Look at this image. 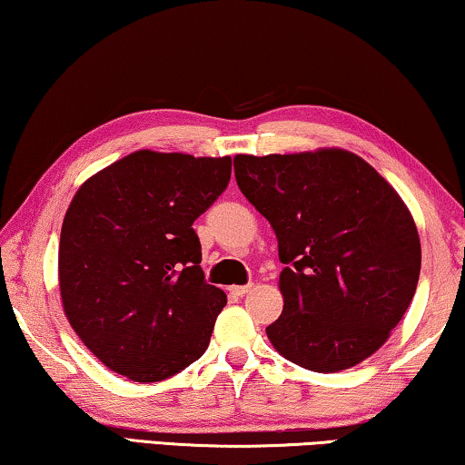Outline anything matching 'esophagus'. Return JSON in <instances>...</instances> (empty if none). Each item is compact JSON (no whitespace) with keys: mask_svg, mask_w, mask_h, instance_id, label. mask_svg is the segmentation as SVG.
<instances>
[{"mask_svg":"<svg viewBox=\"0 0 465 465\" xmlns=\"http://www.w3.org/2000/svg\"><path fill=\"white\" fill-rule=\"evenodd\" d=\"M251 290H252V283H246V286H232L230 292L233 296H244V294L251 292Z\"/></svg>","mask_w":465,"mask_h":465,"instance_id":"esophagus-1","label":"esophagus"}]
</instances>
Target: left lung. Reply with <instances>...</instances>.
I'll return each mask as SVG.
<instances>
[{
  "mask_svg": "<svg viewBox=\"0 0 465 465\" xmlns=\"http://www.w3.org/2000/svg\"><path fill=\"white\" fill-rule=\"evenodd\" d=\"M235 182L277 235L280 355L334 373L382 346L418 288L421 248L392 185L346 150L233 158Z\"/></svg>",
  "mask_w": 465,
  "mask_h": 465,
  "instance_id": "8db88e82",
  "label": "left lung"
}]
</instances>
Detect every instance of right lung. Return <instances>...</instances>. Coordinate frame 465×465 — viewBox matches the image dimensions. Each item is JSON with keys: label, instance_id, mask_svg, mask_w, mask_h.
<instances>
[{"label": "right lung", "instance_id": "right-lung-1", "mask_svg": "<svg viewBox=\"0 0 465 465\" xmlns=\"http://www.w3.org/2000/svg\"><path fill=\"white\" fill-rule=\"evenodd\" d=\"M230 177V156L137 150L74 193L60 232L62 304L108 370L161 382L204 355L227 296L206 283L192 225Z\"/></svg>", "mask_w": 465, "mask_h": 465}]
</instances>
